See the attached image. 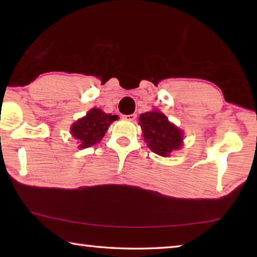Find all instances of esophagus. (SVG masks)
<instances>
[{
    "label": "esophagus",
    "instance_id": "obj_1",
    "mask_svg": "<svg viewBox=\"0 0 257 257\" xmlns=\"http://www.w3.org/2000/svg\"><path fill=\"white\" fill-rule=\"evenodd\" d=\"M123 118H124L125 120L134 121L135 119L137 118V114H136V113H133V114H127V115H123Z\"/></svg>",
    "mask_w": 257,
    "mask_h": 257
}]
</instances>
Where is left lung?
I'll use <instances>...</instances> for the list:
<instances>
[{
  "label": "left lung",
  "mask_w": 257,
  "mask_h": 257,
  "mask_svg": "<svg viewBox=\"0 0 257 257\" xmlns=\"http://www.w3.org/2000/svg\"><path fill=\"white\" fill-rule=\"evenodd\" d=\"M139 124L147 146L158 155L165 158L181 146V130L169 122L163 113L158 111L143 113L139 115Z\"/></svg>",
  "instance_id": "1"
}]
</instances>
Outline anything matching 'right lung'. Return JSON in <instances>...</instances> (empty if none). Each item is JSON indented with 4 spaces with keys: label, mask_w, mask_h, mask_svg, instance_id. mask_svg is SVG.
<instances>
[{
    "label": "right lung",
    "mask_w": 257,
    "mask_h": 257,
    "mask_svg": "<svg viewBox=\"0 0 257 257\" xmlns=\"http://www.w3.org/2000/svg\"><path fill=\"white\" fill-rule=\"evenodd\" d=\"M116 119L118 115L106 114L99 108L94 107L86 116L72 124L71 134L80 144V149H87L101 141L110 124Z\"/></svg>",
    "instance_id": "obj_1"
}]
</instances>
